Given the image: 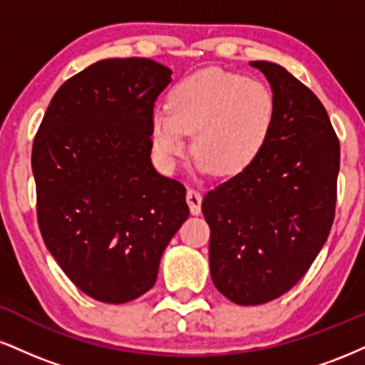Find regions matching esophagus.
I'll return each instance as SVG.
<instances>
[{"label": "esophagus", "mask_w": 365, "mask_h": 365, "mask_svg": "<svg viewBox=\"0 0 365 365\" xmlns=\"http://www.w3.org/2000/svg\"><path fill=\"white\" fill-rule=\"evenodd\" d=\"M187 204L190 207V212L194 216L200 215V204H202V195L195 188H188L187 190Z\"/></svg>", "instance_id": "34e87169"}]
</instances>
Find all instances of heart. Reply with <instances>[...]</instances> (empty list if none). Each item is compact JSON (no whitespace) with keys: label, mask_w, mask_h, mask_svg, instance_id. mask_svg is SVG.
<instances>
[{"label":"heart","mask_w":365,"mask_h":365,"mask_svg":"<svg viewBox=\"0 0 365 365\" xmlns=\"http://www.w3.org/2000/svg\"><path fill=\"white\" fill-rule=\"evenodd\" d=\"M274 115V98L264 83L209 66L171 89L168 111H154V153L163 168L173 170L188 150L187 135L194 133L199 171L237 177L261 154Z\"/></svg>","instance_id":"obj_1"}]
</instances>
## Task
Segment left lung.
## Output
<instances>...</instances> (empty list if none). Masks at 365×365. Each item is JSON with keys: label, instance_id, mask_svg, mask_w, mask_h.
Listing matches in <instances>:
<instances>
[{"label": "left lung", "instance_id": "left-lung-1", "mask_svg": "<svg viewBox=\"0 0 365 365\" xmlns=\"http://www.w3.org/2000/svg\"><path fill=\"white\" fill-rule=\"evenodd\" d=\"M250 66L271 86L273 130L252 165L202 200L212 283L238 305L278 299L307 273L333 225L340 171V142L316 94L276 63Z\"/></svg>", "mask_w": 365, "mask_h": 365}]
</instances>
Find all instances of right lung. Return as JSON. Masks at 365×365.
I'll return each mask as SVG.
<instances>
[{
  "label": "right lung",
  "mask_w": 365,
  "mask_h": 365,
  "mask_svg": "<svg viewBox=\"0 0 365 365\" xmlns=\"http://www.w3.org/2000/svg\"><path fill=\"white\" fill-rule=\"evenodd\" d=\"M171 70L110 58L58 89L32 145L37 221L54 261L99 302L156 283L166 245L188 217L185 187L150 161V118Z\"/></svg>",
  "instance_id": "obj_1"
}]
</instances>
